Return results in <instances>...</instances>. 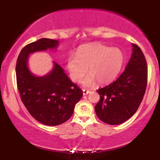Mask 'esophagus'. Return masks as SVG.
I'll list each match as a JSON object with an SVG mask.
<instances>
[{
    "label": "esophagus",
    "mask_w": 160,
    "mask_h": 160,
    "mask_svg": "<svg viewBox=\"0 0 160 160\" xmlns=\"http://www.w3.org/2000/svg\"><path fill=\"white\" fill-rule=\"evenodd\" d=\"M82 91H83V95H87V94H89V92H90V91L87 90V89H83Z\"/></svg>",
    "instance_id": "34e87169"
}]
</instances>
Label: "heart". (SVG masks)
<instances>
[{
    "mask_svg": "<svg viewBox=\"0 0 160 160\" xmlns=\"http://www.w3.org/2000/svg\"><path fill=\"white\" fill-rule=\"evenodd\" d=\"M124 56L117 48H111L102 43L83 45L76 55H70L66 66L71 79L78 82L86 75L88 68L90 75L84 81L85 86L90 87L97 81L100 84L112 82L123 67Z\"/></svg>",
    "mask_w": 160,
    "mask_h": 160,
    "instance_id": "b5f03b06",
    "label": "heart"
}]
</instances>
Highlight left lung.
<instances>
[{
  "mask_svg": "<svg viewBox=\"0 0 160 160\" xmlns=\"http://www.w3.org/2000/svg\"><path fill=\"white\" fill-rule=\"evenodd\" d=\"M148 68L141 48L132 44V54L125 70L115 82L98 89L100 100L95 107L98 117L108 124H120L134 115L147 85Z\"/></svg>",
  "mask_w": 160,
  "mask_h": 160,
  "instance_id": "8db88e82",
  "label": "left lung"
}]
</instances>
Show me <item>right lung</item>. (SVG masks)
<instances>
[{
	"label": "right lung",
	"mask_w": 160,
	"mask_h": 160,
	"mask_svg": "<svg viewBox=\"0 0 160 160\" xmlns=\"http://www.w3.org/2000/svg\"><path fill=\"white\" fill-rule=\"evenodd\" d=\"M58 43V41L49 38L30 43L21 50L16 64L17 84L22 101L34 119L48 126L59 125L68 120L83 95L79 87L55 62L52 71L43 76H35L28 69L30 54L55 49Z\"/></svg>",
	"instance_id": "1"
}]
</instances>
